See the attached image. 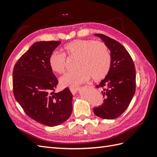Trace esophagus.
Here are the masks:
<instances>
[{"label": "esophagus", "mask_w": 157, "mask_h": 157, "mask_svg": "<svg viewBox=\"0 0 157 157\" xmlns=\"http://www.w3.org/2000/svg\"><path fill=\"white\" fill-rule=\"evenodd\" d=\"M70 90H71V93H72L73 95H75L78 92V88L77 87H71V88H70Z\"/></svg>", "instance_id": "esophagus-1"}]
</instances>
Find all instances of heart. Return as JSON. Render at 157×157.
Here are the masks:
<instances>
[{
    "instance_id": "obj_1",
    "label": "heart",
    "mask_w": 157,
    "mask_h": 157,
    "mask_svg": "<svg viewBox=\"0 0 157 157\" xmlns=\"http://www.w3.org/2000/svg\"><path fill=\"white\" fill-rule=\"evenodd\" d=\"M63 54L54 52L49 57L50 67L53 72L62 74L67 66V58H76L77 70L69 71L59 80L62 86H77L92 77L95 80L105 78L111 64L110 52L101 41L77 39L63 46Z\"/></svg>"
}]
</instances>
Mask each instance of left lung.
Returning <instances> with one entry per match:
<instances>
[{
    "label": "left lung",
    "mask_w": 157,
    "mask_h": 157,
    "mask_svg": "<svg viewBox=\"0 0 157 157\" xmlns=\"http://www.w3.org/2000/svg\"><path fill=\"white\" fill-rule=\"evenodd\" d=\"M95 35L101 38L110 50L111 64L105 78L96 86L103 88L104 100L101 106L94 108V113L103 119H115L126 111L135 94V65L120 42L103 34Z\"/></svg>",
    "instance_id": "left-lung-1"
}]
</instances>
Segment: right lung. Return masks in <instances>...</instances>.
I'll return each mask as SVG.
<instances>
[{"label": "right lung", "instance_id": "right-lung-1", "mask_svg": "<svg viewBox=\"0 0 157 157\" xmlns=\"http://www.w3.org/2000/svg\"><path fill=\"white\" fill-rule=\"evenodd\" d=\"M60 41L33 44L14 65L13 92L23 111L33 120L48 126L67 121L73 111V94L68 88L55 92L58 79L49 65V57Z\"/></svg>", "mask_w": 157, "mask_h": 157}]
</instances>
